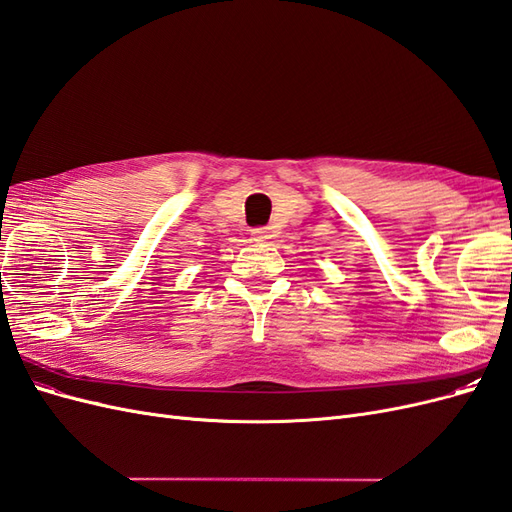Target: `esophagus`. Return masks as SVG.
<instances>
[{
	"label": "esophagus",
	"instance_id": "1",
	"mask_svg": "<svg viewBox=\"0 0 512 512\" xmlns=\"http://www.w3.org/2000/svg\"><path fill=\"white\" fill-rule=\"evenodd\" d=\"M252 239L258 241V243L271 239V228H254L252 230Z\"/></svg>",
	"mask_w": 512,
	"mask_h": 512
}]
</instances>
